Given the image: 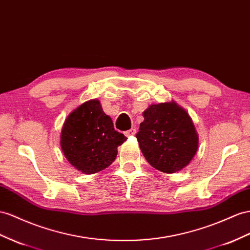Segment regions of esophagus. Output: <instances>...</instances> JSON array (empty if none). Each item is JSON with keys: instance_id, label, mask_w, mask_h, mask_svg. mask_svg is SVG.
<instances>
[{"instance_id": "34e87169", "label": "esophagus", "mask_w": 250, "mask_h": 250, "mask_svg": "<svg viewBox=\"0 0 250 250\" xmlns=\"http://www.w3.org/2000/svg\"><path fill=\"white\" fill-rule=\"evenodd\" d=\"M135 133H136V129H134V127H132V129H130V130H127V131L125 132V135L129 137V136L135 135Z\"/></svg>"}]
</instances>
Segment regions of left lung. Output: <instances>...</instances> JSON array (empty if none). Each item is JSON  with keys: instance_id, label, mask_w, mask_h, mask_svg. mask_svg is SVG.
I'll return each instance as SVG.
<instances>
[{"instance_id": "1", "label": "left lung", "mask_w": 250, "mask_h": 250, "mask_svg": "<svg viewBox=\"0 0 250 250\" xmlns=\"http://www.w3.org/2000/svg\"><path fill=\"white\" fill-rule=\"evenodd\" d=\"M136 138L145 158L164 173L186 168L198 148V135L187 111L175 101L151 104Z\"/></svg>"}]
</instances>
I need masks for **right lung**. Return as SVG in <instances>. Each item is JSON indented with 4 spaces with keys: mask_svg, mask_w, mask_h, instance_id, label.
Listing matches in <instances>:
<instances>
[{
    "mask_svg": "<svg viewBox=\"0 0 250 250\" xmlns=\"http://www.w3.org/2000/svg\"><path fill=\"white\" fill-rule=\"evenodd\" d=\"M127 138L114 130L113 121L100 101L83 102L64 121L60 145L64 156L77 170L94 174L107 168L117 156V148Z\"/></svg>",
    "mask_w": 250,
    "mask_h": 250,
    "instance_id": "add662e5",
    "label": "right lung"
}]
</instances>
